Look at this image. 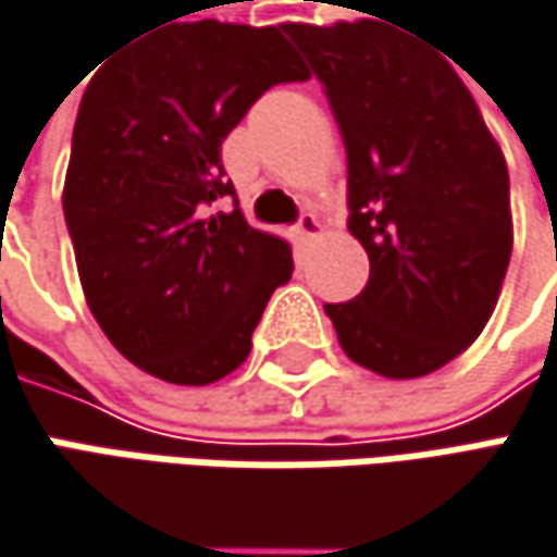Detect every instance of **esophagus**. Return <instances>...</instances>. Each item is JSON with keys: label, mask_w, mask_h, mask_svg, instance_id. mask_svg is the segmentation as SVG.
<instances>
[{"label": "esophagus", "mask_w": 557, "mask_h": 557, "mask_svg": "<svg viewBox=\"0 0 557 557\" xmlns=\"http://www.w3.org/2000/svg\"><path fill=\"white\" fill-rule=\"evenodd\" d=\"M321 231H324L321 221L314 214H308V211H305L302 218H299V224H296V236L299 239H314V236H321Z\"/></svg>", "instance_id": "obj_1"}]
</instances>
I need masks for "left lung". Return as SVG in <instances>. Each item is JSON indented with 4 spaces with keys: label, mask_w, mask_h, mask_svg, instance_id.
<instances>
[{
    "label": "left lung",
    "mask_w": 557,
    "mask_h": 557,
    "mask_svg": "<svg viewBox=\"0 0 557 557\" xmlns=\"http://www.w3.org/2000/svg\"><path fill=\"white\" fill-rule=\"evenodd\" d=\"M371 17L286 34L324 84L346 146L349 233L371 258L364 289L324 305L326 318L355 364L411 380L458 358L490 321L511 261V193L446 52Z\"/></svg>",
    "instance_id": "8db88e82"
}]
</instances>
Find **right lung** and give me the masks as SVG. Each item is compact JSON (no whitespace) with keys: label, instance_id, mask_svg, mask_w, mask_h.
<instances>
[{"label":"right lung","instance_id":"obj_1","mask_svg":"<svg viewBox=\"0 0 557 557\" xmlns=\"http://www.w3.org/2000/svg\"><path fill=\"white\" fill-rule=\"evenodd\" d=\"M308 67L280 27L168 24L89 81L64 177V224L92 318L146 374L206 386L236 371L289 246L236 208L221 143ZM234 199L231 212H214Z\"/></svg>","mask_w":557,"mask_h":557}]
</instances>
